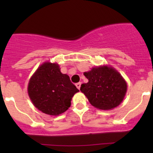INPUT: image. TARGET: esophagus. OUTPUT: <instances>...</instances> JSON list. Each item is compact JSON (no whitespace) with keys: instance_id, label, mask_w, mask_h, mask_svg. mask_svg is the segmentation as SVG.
<instances>
[{"instance_id":"esophagus-1","label":"esophagus","mask_w":153,"mask_h":153,"mask_svg":"<svg viewBox=\"0 0 153 153\" xmlns=\"http://www.w3.org/2000/svg\"><path fill=\"white\" fill-rule=\"evenodd\" d=\"M81 83H77V84H75V86H76V87L78 88V89H80V88H81Z\"/></svg>"}]
</instances>
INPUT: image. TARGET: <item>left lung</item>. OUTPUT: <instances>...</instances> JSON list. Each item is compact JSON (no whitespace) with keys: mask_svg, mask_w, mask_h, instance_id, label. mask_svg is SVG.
<instances>
[{"mask_svg":"<svg viewBox=\"0 0 153 153\" xmlns=\"http://www.w3.org/2000/svg\"><path fill=\"white\" fill-rule=\"evenodd\" d=\"M84 75L89 81L81 84L80 89L92 106L108 110L121 104L127 85L119 72L104 66L92 68L89 72H84Z\"/></svg>","mask_w":153,"mask_h":153,"instance_id":"8db88e82","label":"left lung"}]
</instances>
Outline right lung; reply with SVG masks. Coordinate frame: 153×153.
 Here are the masks:
<instances>
[{"label":"right lung","mask_w":153,"mask_h":153,"mask_svg":"<svg viewBox=\"0 0 153 153\" xmlns=\"http://www.w3.org/2000/svg\"><path fill=\"white\" fill-rule=\"evenodd\" d=\"M79 92L57 64L44 63L29 80L28 94L36 108L44 113L58 115L67 110L71 99Z\"/></svg>","instance_id":"right-lung-1"}]
</instances>
